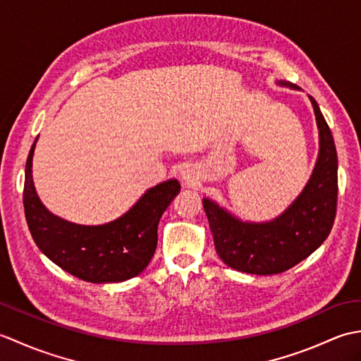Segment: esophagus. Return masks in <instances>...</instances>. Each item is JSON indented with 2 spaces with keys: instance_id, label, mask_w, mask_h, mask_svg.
Returning <instances> with one entry per match:
<instances>
[{
  "instance_id": "esophagus-1",
  "label": "esophagus",
  "mask_w": 361,
  "mask_h": 361,
  "mask_svg": "<svg viewBox=\"0 0 361 361\" xmlns=\"http://www.w3.org/2000/svg\"><path fill=\"white\" fill-rule=\"evenodd\" d=\"M180 178L186 183V185H194L195 180H197V172L195 169L190 166V164H186L183 166L180 169Z\"/></svg>"
}]
</instances>
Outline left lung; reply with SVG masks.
Listing matches in <instances>:
<instances>
[{"label": "left lung", "instance_id": "1", "mask_svg": "<svg viewBox=\"0 0 361 361\" xmlns=\"http://www.w3.org/2000/svg\"><path fill=\"white\" fill-rule=\"evenodd\" d=\"M279 87L299 90L286 80ZM319 150L309 181L288 208L268 221H245L211 198H203L219 257L237 271L278 274L309 257L331 233L338 194V159L327 122L315 99Z\"/></svg>", "mask_w": 361, "mask_h": 361}]
</instances>
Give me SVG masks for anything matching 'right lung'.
<instances>
[{"label":"right lung","instance_id":"obj_1","mask_svg":"<svg viewBox=\"0 0 361 361\" xmlns=\"http://www.w3.org/2000/svg\"><path fill=\"white\" fill-rule=\"evenodd\" d=\"M38 140V136H37ZM37 140L26 161L25 214L37 247L62 270L94 283L122 282L144 271L158 243V224L180 192L175 178L145 190L132 208L104 225H79L52 214L32 180Z\"/></svg>","mask_w":361,"mask_h":361}]
</instances>
